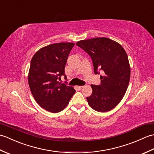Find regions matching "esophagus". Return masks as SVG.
I'll use <instances>...</instances> for the list:
<instances>
[{"label": "esophagus", "mask_w": 154, "mask_h": 154, "mask_svg": "<svg viewBox=\"0 0 154 154\" xmlns=\"http://www.w3.org/2000/svg\"><path fill=\"white\" fill-rule=\"evenodd\" d=\"M83 86H76V88L78 89V90H81L83 89Z\"/></svg>", "instance_id": "esophagus-1"}]
</instances>
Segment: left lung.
Instances as JSON below:
<instances>
[{"label": "left lung", "instance_id": "left-lung-1", "mask_svg": "<svg viewBox=\"0 0 154 154\" xmlns=\"http://www.w3.org/2000/svg\"><path fill=\"white\" fill-rule=\"evenodd\" d=\"M92 59L95 74L100 75V85H91L93 93L87 97L94 110L105 112L113 109L125 94L130 77V67L126 52L122 45L107 38H94L79 41Z\"/></svg>", "mask_w": 154, "mask_h": 154}]
</instances>
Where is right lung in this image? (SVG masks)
I'll return each instance as SVG.
<instances>
[{
  "label": "right lung",
  "mask_w": 154,
  "mask_h": 154,
  "mask_svg": "<svg viewBox=\"0 0 154 154\" xmlns=\"http://www.w3.org/2000/svg\"><path fill=\"white\" fill-rule=\"evenodd\" d=\"M74 43L50 44L40 49L32 58L28 84L34 99L42 108L52 113L63 110L75 93L73 87L60 83Z\"/></svg>",
  "instance_id": "add662e5"
}]
</instances>
